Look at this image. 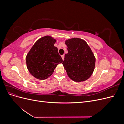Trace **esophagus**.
Here are the masks:
<instances>
[{
	"instance_id": "obj_1",
	"label": "esophagus",
	"mask_w": 124,
	"mask_h": 124,
	"mask_svg": "<svg viewBox=\"0 0 124 124\" xmlns=\"http://www.w3.org/2000/svg\"><path fill=\"white\" fill-rule=\"evenodd\" d=\"M64 57H65V56H64V55H62V59L63 61V60H64Z\"/></svg>"
}]
</instances>
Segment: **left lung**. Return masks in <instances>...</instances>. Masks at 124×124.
<instances>
[{
	"label": "left lung",
	"mask_w": 124,
	"mask_h": 124,
	"mask_svg": "<svg viewBox=\"0 0 124 124\" xmlns=\"http://www.w3.org/2000/svg\"><path fill=\"white\" fill-rule=\"evenodd\" d=\"M68 53L62 64L67 75L75 82H83L92 75L96 58L91 47L83 39L73 38L65 41Z\"/></svg>",
	"instance_id": "obj_1"
}]
</instances>
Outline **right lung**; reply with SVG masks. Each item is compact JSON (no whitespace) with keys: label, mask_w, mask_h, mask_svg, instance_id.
<instances>
[{"label":"right lung","mask_w":124,"mask_h":124,"mask_svg":"<svg viewBox=\"0 0 124 124\" xmlns=\"http://www.w3.org/2000/svg\"><path fill=\"white\" fill-rule=\"evenodd\" d=\"M56 40L50 36L37 40L26 57L27 69L37 79H46L54 72L59 63L62 62L58 48L54 44Z\"/></svg>","instance_id":"add662e5"}]
</instances>
